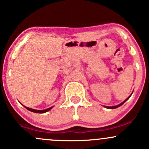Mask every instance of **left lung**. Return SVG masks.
<instances>
[{
	"instance_id": "8db88e82",
	"label": "left lung",
	"mask_w": 149,
	"mask_h": 149,
	"mask_svg": "<svg viewBox=\"0 0 149 149\" xmlns=\"http://www.w3.org/2000/svg\"><path fill=\"white\" fill-rule=\"evenodd\" d=\"M132 94H131V95H132ZM131 95H130V96H129V97H127V99H126V100H124V101H123V102H122V103L119 104H118V105H116V106H112V107H108V106H104V107H106V108H107V109H115V108H117V107H120V106H121V105H122V104H123L124 103H125V102H126V101H127V100H128V99H129V98H130V97H131Z\"/></svg>"
}]
</instances>
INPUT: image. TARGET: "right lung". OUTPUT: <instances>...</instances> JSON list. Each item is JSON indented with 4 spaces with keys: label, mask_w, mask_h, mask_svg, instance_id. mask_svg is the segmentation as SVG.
Masks as SVG:
<instances>
[{
    "label": "right lung",
    "mask_w": 149,
    "mask_h": 149,
    "mask_svg": "<svg viewBox=\"0 0 149 149\" xmlns=\"http://www.w3.org/2000/svg\"><path fill=\"white\" fill-rule=\"evenodd\" d=\"M24 107H25V108L27 109H28L29 111H31V112H35V113H45V112H48V111H49L50 109H52V107H49V108H48V109H42V110H38V109H32V108H29V107H25V106H24Z\"/></svg>",
    "instance_id": "obj_1"
}]
</instances>
